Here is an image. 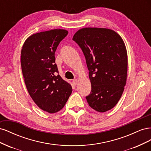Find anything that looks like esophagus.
<instances>
[{
	"mask_svg": "<svg viewBox=\"0 0 151 151\" xmlns=\"http://www.w3.org/2000/svg\"><path fill=\"white\" fill-rule=\"evenodd\" d=\"M73 84H74V85L76 86L77 84V79H74V80H73Z\"/></svg>",
	"mask_w": 151,
	"mask_h": 151,
	"instance_id": "esophagus-1",
	"label": "esophagus"
}]
</instances>
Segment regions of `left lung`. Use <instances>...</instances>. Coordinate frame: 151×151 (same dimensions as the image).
<instances>
[{
	"instance_id": "left-lung-1",
	"label": "left lung",
	"mask_w": 151,
	"mask_h": 151,
	"mask_svg": "<svg viewBox=\"0 0 151 151\" xmlns=\"http://www.w3.org/2000/svg\"><path fill=\"white\" fill-rule=\"evenodd\" d=\"M72 40L83 51L89 70L91 91L87 101L98 112L109 110L119 101L127 81L124 42L115 31L98 28L81 29Z\"/></svg>"
}]
</instances>
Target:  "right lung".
<instances>
[{"label":"right lung","instance_id":"add662e5","mask_svg":"<svg viewBox=\"0 0 151 151\" xmlns=\"http://www.w3.org/2000/svg\"><path fill=\"white\" fill-rule=\"evenodd\" d=\"M68 34L53 29L30 36L22 46L21 64L27 89L37 106L50 113L58 112L70 96L71 86L58 75L55 53Z\"/></svg>","mask_w":151,"mask_h":151}]
</instances>
